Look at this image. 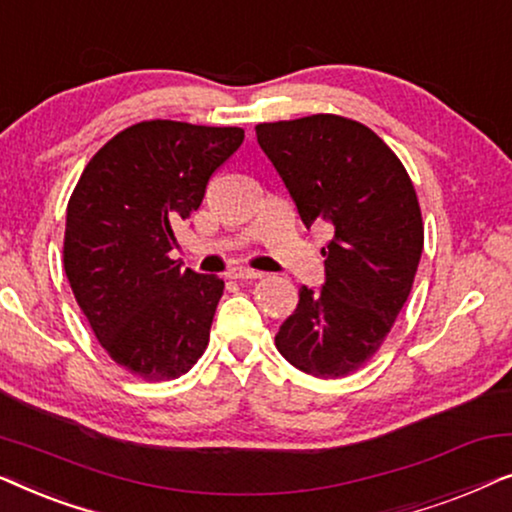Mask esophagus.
<instances>
[{"mask_svg": "<svg viewBox=\"0 0 512 512\" xmlns=\"http://www.w3.org/2000/svg\"><path fill=\"white\" fill-rule=\"evenodd\" d=\"M228 277H230V279H261L263 272L251 270V268H244V265H235V268L228 270Z\"/></svg>", "mask_w": 512, "mask_h": 512, "instance_id": "34e87169", "label": "esophagus"}]
</instances>
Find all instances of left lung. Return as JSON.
Instances as JSON below:
<instances>
[{
  "label": "left lung",
  "mask_w": 512,
  "mask_h": 512,
  "mask_svg": "<svg viewBox=\"0 0 512 512\" xmlns=\"http://www.w3.org/2000/svg\"><path fill=\"white\" fill-rule=\"evenodd\" d=\"M256 139L305 226L333 230L324 284L298 291L275 345L307 375L345 377L380 349L410 296L424 249L415 186L396 153L349 118L261 123Z\"/></svg>",
  "instance_id": "left-lung-1"
}]
</instances>
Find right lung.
Wrapping results in <instances>:
<instances>
[{
    "label": "right lung",
    "instance_id": "add662e5",
    "mask_svg": "<svg viewBox=\"0 0 512 512\" xmlns=\"http://www.w3.org/2000/svg\"><path fill=\"white\" fill-rule=\"evenodd\" d=\"M242 128L144 121L109 139L67 205L65 272L95 338L144 380H174L207 349L223 279L172 261L174 230Z\"/></svg>",
    "mask_w": 512,
    "mask_h": 512
}]
</instances>
